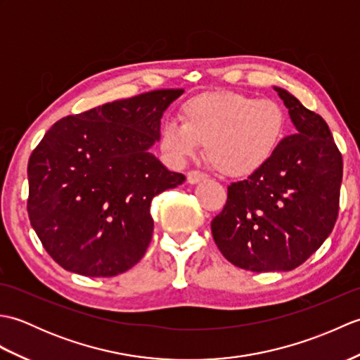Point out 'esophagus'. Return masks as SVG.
<instances>
[{
    "mask_svg": "<svg viewBox=\"0 0 360 360\" xmlns=\"http://www.w3.org/2000/svg\"><path fill=\"white\" fill-rule=\"evenodd\" d=\"M205 178H207V174L202 173V172H198V170H192V172L187 173L188 184H198V182L205 179Z\"/></svg>",
    "mask_w": 360,
    "mask_h": 360,
    "instance_id": "obj_1",
    "label": "esophagus"
}]
</instances>
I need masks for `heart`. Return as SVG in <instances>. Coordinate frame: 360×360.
Returning a JSON list of instances; mask_svg holds the SVG:
<instances>
[{
    "instance_id": "1",
    "label": "heart",
    "mask_w": 360,
    "mask_h": 360,
    "mask_svg": "<svg viewBox=\"0 0 360 360\" xmlns=\"http://www.w3.org/2000/svg\"><path fill=\"white\" fill-rule=\"evenodd\" d=\"M159 131V148L174 165H184L205 143L219 173L246 178L269 162L286 136L288 119L272 98L217 91L190 98Z\"/></svg>"
}]
</instances>
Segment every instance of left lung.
I'll list each match as a JSON object with an SVG mask.
<instances>
[{
	"mask_svg": "<svg viewBox=\"0 0 360 360\" xmlns=\"http://www.w3.org/2000/svg\"><path fill=\"white\" fill-rule=\"evenodd\" d=\"M295 134L248 179L227 187L212 235L229 262L252 272L292 271L333 232L343 162L326 122L286 89L274 86Z\"/></svg>",
	"mask_w": 360,
	"mask_h": 360,
	"instance_id": "1",
	"label": "left lung"
}]
</instances>
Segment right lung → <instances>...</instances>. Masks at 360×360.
I'll use <instances>...</instances> for the list:
<instances>
[{
	"instance_id": "add662e5",
	"label": "right lung",
	"mask_w": 360,
	"mask_h": 360,
	"mask_svg": "<svg viewBox=\"0 0 360 360\" xmlns=\"http://www.w3.org/2000/svg\"><path fill=\"white\" fill-rule=\"evenodd\" d=\"M184 89H158L60 119L27 164L30 224L66 271L114 277L153 235L151 200L186 181L150 153Z\"/></svg>"
}]
</instances>
